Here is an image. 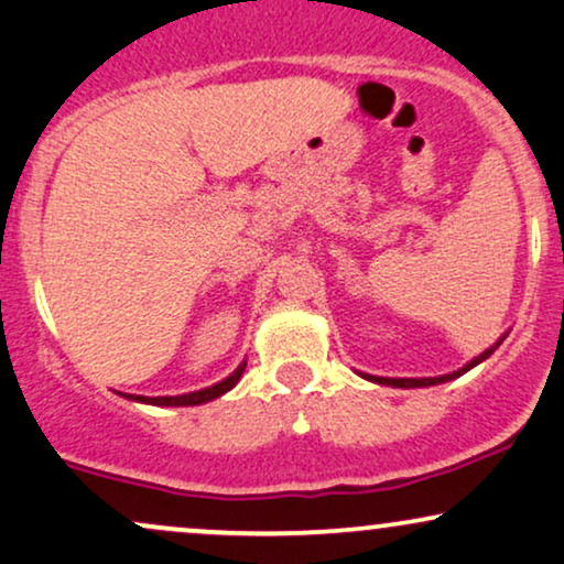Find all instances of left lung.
I'll return each mask as SVG.
<instances>
[{"instance_id": "left-lung-1", "label": "left lung", "mask_w": 564, "mask_h": 564, "mask_svg": "<svg viewBox=\"0 0 564 564\" xmlns=\"http://www.w3.org/2000/svg\"><path fill=\"white\" fill-rule=\"evenodd\" d=\"M505 339V337H502ZM502 339H499V343L495 345V347H489V350H484L481 356L478 358H474L470 360L468 366H463L460 371H452V373H444V377H431V379H387V377H371V373H364V379H368V381H377V384H387V387H402V389H413V387H434V384H444V381H449V379H457V377H463L465 371H470V368L474 366H478L481 364V360H486L491 356V352L497 350L499 345H502Z\"/></svg>"}]
</instances>
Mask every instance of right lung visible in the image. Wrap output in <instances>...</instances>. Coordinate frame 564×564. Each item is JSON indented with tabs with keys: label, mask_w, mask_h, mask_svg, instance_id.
Wrapping results in <instances>:
<instances>
[{
	"label": "right lung",
	"mask_w": 564,
	"mask_h": 564,
	"mask_svg": "<svg viewBox=\"0 0 564 564\" xmlns=\"http://www.w3.org/2000/svg\"><path fill=\"white\" fill-rule=\"evenodd\" d=\"M242 371H246V364H240L232 373H229L225 381H219V384L198 389V392L177 394V398H143V394H124V398L135 400V402H149V405H175V408H180V405H204V402L217 400L219 394L229 392V389L238 384L240 377H242Z\"/></svg>",
	"instance_id": "1"
}]
</instances>
